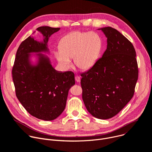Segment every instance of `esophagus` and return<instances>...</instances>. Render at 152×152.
Here are the masks:
<instances>
[{"label": "esophagus", "instance_id": "esophagus-1", "mask_svg": "<svg viewBox=\"0 0 152 152\" xmlns=\"http://www.w3.org/2000/svg\"><path fill=\"white\" fill-rule=\"evenodd\" d=\"M75 81L77 82H80V77L79 76H78V75H76L75 77Z\"/></svg>", "mask_w": 152, "mask_h": 152}]
</instances>
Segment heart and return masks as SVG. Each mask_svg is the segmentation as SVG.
Listing matches in <instances>:
<instances>
[{
  "label": "heart",
  "mask_w": 152,
  "mask_h": 152,
  "mask_svg": "<svg viewBox=\"0 0 152 152\" xmlns=\"http://www.w3.org/2000/svg\"><path fill=\"white\" fill-rule=\"evenodd\" d=\"M102 39L97 33L74 31L64 36L59 43V50L54 53L60 64L66 68L74 58L75 66L88 69L95 63L102 49Z\"/></svg>",
  "instance_id": "b5f03b06"
}]
</instances>
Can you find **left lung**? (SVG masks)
Returning <instances> with one entry per match:
<instances>
[{
	"instance_id": "left-lung-1",
	"label": "left lung",
	"mask_w": 152,
	"mask_h": 152,
	"mask_svg": "<svg viewBox=\"0 0 152 152\" xmlns=\"http://www.w3.org/2000/svg\"><path fill=\"white\" fill-rule=\"evenodd\" d=\"M107 49L90 69L81 74L82 98L94 117L106 120L118 113L134 95L138 78L136 51L115 28H101Z\"/></svg>"
}]
</instances>
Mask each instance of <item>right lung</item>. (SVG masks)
<instances>
[{
    "instance_id": "add662e5",
    "label": "right lung",
    "mask_w": 152,
    "mask_h": 152,
    "mask_svg": "<svg viewBox=\"0 0 152 152\" xmlns=\"http://www.w3.org/2000/svg\"><path fill=\"white\" fill-rule=\"evenodd\" d=\"M45 39L43 42L28 37L17 50L12 69L15 95L26 110L38 119L51 121L65 109L68 92L75 85L74 74L56 71L49 58L37 54L39 62L31 65L29 53L48 52L49 37L59 28L40 26L37 29Z\"/></svg>"
}]
</instances>
